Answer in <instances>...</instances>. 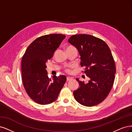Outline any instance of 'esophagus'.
I'll use <instances>...</instances> for the list:
<instances>
[{
	"label": "esophagus",
	"mask_w": 132,
	"mask_h": 132,
	"mask_svg": "<svg viewBox=\"0 0 132 132\" xmlns=\"http://www.w3.org/2000/svg\"><path fill=\"white\" fill-rule=\"evenodd\" d=\"M72 79H73V78H72V77H67V78H66L67 82H68V81H70V80H72Z\"/></svg>",
	"instance_id": "34e87169"
}]
</instances>
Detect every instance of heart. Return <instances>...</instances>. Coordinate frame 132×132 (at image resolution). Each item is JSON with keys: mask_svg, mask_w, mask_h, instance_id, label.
I'll return each instance as SVG.
<instances>
[{"mask_svg": "<svg viewBox=\"0 0 132 132\" xmlns=\"http://www.w3.org/2000/svg\"><path fill=\"white\" fill-rule=\"evenodd\" d=\"M72 48V46H69V47H68L67 48ZM66 71H67V72H69V71H70V70H69V69H66Z\"/></svg>", "mask_w": 132, "mask_h": 132, "instance_id": "b5f03b06", "label": "heart"}]
</instances>
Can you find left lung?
I'll return each instance as SVG.
<instances>
[{
  "label": "left lung",
  "instance_id": "8db88e82",
  "mask_svg": "<svg viewBox=\"0 0 132 132\" xmlns=\"http://www.w3.org/2000/svg\"><path fill=\"white\" fill-rule=\"evenodd\" d=\"M77 48L80 55V65L89 78L85 83L78 78L79 88L73 92L78 103L93 106L103 102L113 86L116 66L111 50L105 42L89 35H76L68 39Z\"/></svg>",
  "mask_w": 132,
  "mask_h": 132
}]
</instances>
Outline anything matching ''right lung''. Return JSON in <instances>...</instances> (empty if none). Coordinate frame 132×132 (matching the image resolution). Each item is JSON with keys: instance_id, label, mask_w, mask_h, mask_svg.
Segmentation results:
<instances>
[{"instance_id": "1", "label": "right lung", "mask_w": 132, "mask_h": 132, "mask_svg": "<svg viewBox=\"0 0 132 132\" xmlns=\"http://www.w3.org/2000/svg\"><path fill=\"white\" fill-rule=\"evenodd\" d=\"M66 36L50 34L37 38L28 46L21 61L23 86L36 103L47 105L55 101L66 82L64 75L49 78L46 62L53 56Z\"/></svg>"}]
</instances>
